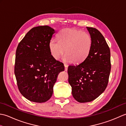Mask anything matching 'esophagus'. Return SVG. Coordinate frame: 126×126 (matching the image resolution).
I'll return each mask as SVG.
<instances>
[{
  "instance_id": "34e87169",
  "label": "esophagus",
  "mask_w": 126,
  "mask_h": 126,
  "mask_svg": "<svg viewBox=\"0 0 126 126\" xmlns=\"http://www.w3.org/2000/svg\"><path fill=\"white\" fill-rule=\"evenodd\" d=\"M64 67H65V71H67V70H68V65H66V64H64Z\"/></svg>"
}]
</instances>
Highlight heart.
Wrapping results in <instances>:
<instances>
[{"mask_svg": "<svg viewBox=\"0 0 126 126\" xmlns=\"http://www.w3.org/2000/svg\"><path fill=\"white\" fill-rule=\"evenodd\" d=\"M58 41L52 39L49 43L51 55L58 60L64 53L63 60L65 62L81 63L86 59L90 52L92 40L90 35L76 29L66 28L58 34Z\"/></svg>", "mask_w": 126, "mask_h": 126, "instance_id": "b5f03b06", "label": "heart"}]
</instances>
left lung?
Here are the masks:
<instances>
[{
	"instance_id": "8db88e82",
	"label": "left lung",
	"mask_w": 126,
	"mask_h": 126,
	"mask_svg": "<svg viewBox=\"0 0 126 126\" xmlns=\"http://www.w3.org/2000/svg\"><path fill=\"white\" fill-rule=\"evenodd\" d=\"M87 29L92 40L89 55L83 62L68 69L72 95L80 103L92 101L103 93L111 69L110 49L104 37L95 28Z\"/></svg>"
}]
</instances>
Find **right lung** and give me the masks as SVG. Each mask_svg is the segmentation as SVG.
Returning a JSON list of instances; mask_svg holds the SVG:
<instances>
[{"mask_svg":"<svg viewBox=\"0 0 126 126\" xmlns=\"http://www.w3.org/2000/svg\"><path fill=\"white\" fill-rule=\"evenodd\" d=\"M55 32L47 25L34 27L16 50L15 74L19 90L34 102L49 100L58 74L64 70L63 64L55 60L49 50V42Z\"/></svg>","mask_w":126,"mask_h":126,"instance_id":"right-lung-1","label":"right lung"}]
</instances>
